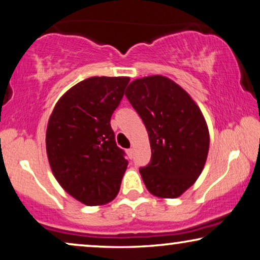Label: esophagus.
I'll use <instances>...</instances> for the list:
<instances>
[{
  "label": "esophagus",
  "instance_id": "1",
  "mask_svg": "<svg viewBox=\"0 0 260 260\" xmlns=\"http://www.w3.org/2000/svg\"><path fill=\"white\" fill-rule=\"evenodd\" d=\"M126 154H127V156H129V158H133V155H134V150L133 149H127L126 150Z\"/></svg>",
  "mask_w": 260,
  "mask_h": 260
}]
</instances>
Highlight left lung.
I'll list each match as a JSON object with an SVG mask.
<instances>
[{
	"instance_id": "left-lung-1",
	"label": "left lung",
	"mask_w": 260,
	"mask_h": 260,
	"mask_svg": "<svg viewBox=\"0 0 260 260\" xmlns=\"http://www.w3.org/2000/svg\"><path fill=\"white\" fill-rule=\"evenodd\" d=\"M125 95L147 127L151 159L140 169L147 189L175 199L193 186L209 149L207 124L189 94L169 78L134 80Z\"/></svg>"
}]
</instances>
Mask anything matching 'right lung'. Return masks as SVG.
Instances as JSON below:
<instances>
[{
    "label": "right lung",
    "instance_id": "right-lung-1",
    "mask_svg": "<svg viewBox=\"0 0 260 260\" xmlns=\"http://www.w3.org/2000/svg\"><path fill=\"white\" fill-rule=\"evenodd\" d=\"M127 77H92L71 87L54 106L46 131L53 175L86 206L105 205L118 194L127 161L117 147L111 116Z\"/></svg>",
    "mask_w": 260,
    "mask_h": 260
}]
</instances>
